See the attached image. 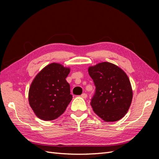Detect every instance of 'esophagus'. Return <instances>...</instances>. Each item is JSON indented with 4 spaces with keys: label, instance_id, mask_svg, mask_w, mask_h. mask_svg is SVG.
<instances>
[{
    "label": "esophagus",
    "instance_id": "esophagus-1",
    "mask_svg": "<svg viewBox=\"0 0 159 159\" xmlns=\"http://www.w3.org/2000/svg\"><path fill=\"white\" fill-rule=\"evenodd\" d=\"M81 97L82 98H84V99H86L87 98V97H88V95L86 94V93H82L81 95Z\"/></svg>",
    "mask_w": 159,
    "mask_h": 159
}]
</instances>
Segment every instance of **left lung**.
I'll use <instances>...</instances> for the list:
<instances>
[{"mask_svg":"<svg viewBox=\"0 0 159 159\" xmlns=\"http://www.w3.org/2000/svg\"><path fill=\"white\" fill-rule=\"evenodd\" d=\"M96 87L91 105L95 114L106 122L123 118L131 106L133 90L127 75L110 62H102L88 68Z\"/></svg>","mask_w":159,"mask_h":159,"instance_id":"obj_1","label":"left lung"}]
</instances>
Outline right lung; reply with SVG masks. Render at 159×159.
Here are the masks:
<instances>
[{
    "label": "right lung",
    "mask_w": 159,
    "mask_h": 159,
    "mask_svg": "<svg viewBox=\"0 0 159 159\" xmlns=\"http://www.w3.org/2000/svg\"><path fill=\"white\" fill-rule=\"evenodd\" d=\"M70 72V68L52 63L33 80L28 91V102L38 118L52 121L64 113L72 99L70 86L66 80Z\"/></svg>",
    "instance_id": "right-lung-1"
}]
</instances>
